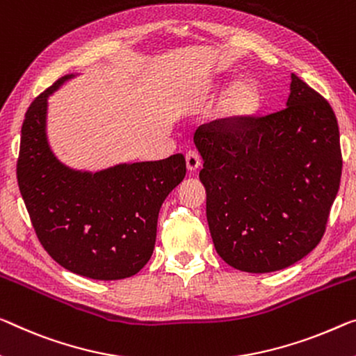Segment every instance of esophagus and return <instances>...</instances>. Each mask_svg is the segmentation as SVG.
I'll return each instance as SVG.
<instances>
[{"label":"esophagus","instance_id":"34e87169","mask_svg":"<svg viewBox=\"0 0 356 356\" xmlns=\"http://www.w3.org/2000/svg\"><path fill=\"white\" fill-rule=\"evenodd\" d=\"M200 165H202V159H200L199 152H195V151L186 152V167H188L189 172H195Z\"/></svg>","mask_w":356,"mask_h":356}]
</instances>
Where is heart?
I'll return each instance as SVG.
<instances>
[{"label": "heart", "mask_w": 356, "mask_h": 356, "mask_svg": "<svg viewBox=\"0 0 356 356\" xmlns=\"http://www.w3.org/2000/svg\"><path fill=\"white\" fill-rule=\"evenodd\" d=\"M259 106V92L250 81H242L231 87L224 97L222 113L231 121H242Z\"/></svg>", "instance_id": "1"}]
</instances>
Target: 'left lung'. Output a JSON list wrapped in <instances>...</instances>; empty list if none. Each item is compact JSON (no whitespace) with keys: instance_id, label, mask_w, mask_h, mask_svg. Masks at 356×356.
Returning <instances> with one entry per match:
<instances>
[{"instance_id":"left-lung-1","label":"left lung","mask_w":356,"mask_h":356,"mask_svg":"<svg viewBox=\"0 0 356 356\" xmlns=\"http://www.w3.org/2000/svg\"><path fill=\"white\" fill-rule=\"evenodd\" d=\"M194 143L204 159L210 234L229 266L282 270L320 243L342 154L336 114L318 92L291 74L286 108L204 124Z\"/></svg>"}]
</instances>
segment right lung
Wrapping results in <instances>:
<instances>
[{
	"mask_svg": "<svg viewBox=\"0 0 356 356\" xmlns=\"http://www.w3.org/2000/svg\"><path fill=\"white\" fill-rule=\"evenodd\" d=\"M74 76L56 81L25 114L19 189L38 238L54 261L94 280H121L149 261L159 210L186 177V161L173 154L98 172L60 162L47 140V98Z\"/></svg>",
	"mask_w": 356,
	"mask_h": 356,
	"instance_id": "1",
	"label": "right lung"
}]
</instances>
